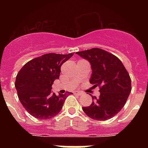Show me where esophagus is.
<instances>
[{
  "label": "esophagus",
  "mask_w": 148,
  "mask_h": 148,
  "mask_svg": "<svg viewBox=\"0 0 148 148\" xmlns=\"http://www.w3.org/2000/svg\"><path fill=\"white\" fill-rule=\"evenodd\" d=\"M74 94H75V95H81V92H80V91H75V92H74Z\"/></svg>",
  "instance_id": "34e87169"
}]
</instances>
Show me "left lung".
Returning <instances> with one entry per match:
<instances>
[{
    "mask_svg": "<svg viewBox=\"0 0 148 148\" xmlns=\"http://www.w3.org/2000/svg\"><path fill=\"white\" fill-rule=\"evenodd\" d=\"M90 62L92 74L90 83L100 88V96L83 107L84 112L94 120L106 121L121 111L131 90L130 75L116 56L100 48L77 52Z\"/></svg>",
    "mask_w": 148,
    "mask_h": 148,
    "instance_id": "8db88e82",
    "label": "left lung"
}]
</instances>
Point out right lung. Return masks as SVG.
<instances>
[{"mask_svg":"<svg viewBox=\"0 0 148 148\" xmlns=\"http://www.w3.org/2000/svg\"><path fill=\"white\" fill-rule=\"evenodd\" d=\"M73 54L46 53L28 61L20 70L15 81L17 96L33 117L50 119L61 110L69 94L56 95L51 88L53 81L59 78L61 65Z\"/></svg>","mask_w":148,"mask_h":148,"instance_id":"1","label":"right lung"}]
</instances>
